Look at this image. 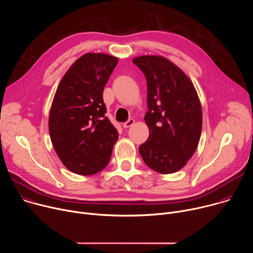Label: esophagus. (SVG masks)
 Instances as JSON below:
<instances>
[{
  "label": "esophagus",
  "mask_w": 253,
  "mask_h": 253,
  "mask_svg": "<svg viewBox=\"0 0 253 253\" xmlns=\"http://www.w3.org/2000/svg\"><path fill=\"white\" fill-rule=\"evenodd\" d=\"M134 123H135V120H134V119H129L127 122L123 123V127H124V128H129V127H131L132 125H134Z\"/></svg>",
  "instance_id": "esophagus-1"
}]
</instances>
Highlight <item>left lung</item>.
I'll use <instances>...</instances> for the list:
<instances>
[{
	"instance_id": "1",
	"label": "left lung",
	"mask_w": 253,
	"mask_h": 253,
	"mask_svg": "<svg viewBox=\"0 0 253 253\" xmlns=\"http://www.w3.org/2000/svg\"><path fill=\"white\" fill-rule=\"evenodd\" d=\"M133 63L147 80L149 137L139 147L148 167L170 174L194 154L202 129V109L195 87L184 72L162 56H139Z\"/></svg>"
}]
</instances>
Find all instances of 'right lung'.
Listing matches in <instances>:
<instances>
[{"label": "right lung", "instance_id": "obj_1", "mask_svg": "<svg viewBox=\"0 0 253 253\" xmlns=\"http://www.w3.org/2000/svg\"><path fill=\"white\" fill-rule=\"evenodd\" d=\"M117 63V57L107 54H84L68 69L55 93L49 115L51 141L61 162L76 174L103 170L118 140L103 101Z\"/></svg>", "mask_w": 253, "mask_h": 253}]
</instances>
